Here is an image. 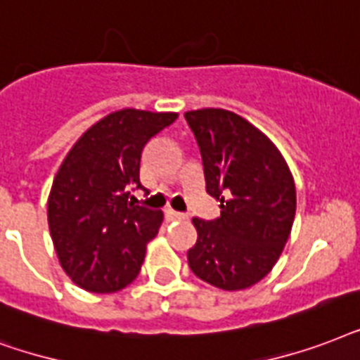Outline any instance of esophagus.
<instances>
[{
  "instance_id": "1",
  "label": "esophagus",
  "mask_w": 360,
  "mask_h": 360,
  "mask_svg": "<svg viewBox=\"0 0 360 360\" xmlns=\"http://www.w3.org/2000/svg\"><path fill=\"white\" fill-rule=\"evenodd\" d=\"M165 216H167V219H169V221H176V219H186V214H182V212L172 210V208H167Z\"/></svg>"
}]
</instances>
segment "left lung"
<instances>
[{
	"label": "left lung",
	"mask_w": 360,
	"mask_h": 360,
	"mask_svg": "<svg viewBox=\"0 0 360 360\" xmlns=\"http://www.w3.org/2000/svg\"><path fill=\"white\" fill-rule=\"evenodd\" d=\"M186 120L200 148L206 193L221 202L219 218H193L189 269L224 291L248 289L272 270L291 235L293 174L274 142L238 114L200 108Z\"/></svg>",
	"instance_id": "left-lung-1"
}]
</instances>
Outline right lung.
Masks as SVG:
<instances>
[{"label": "right lung", "mask_w": 360, "mask_h": 360, "mask_svg": "<svg viewBox=\"0 0 360 360\" xmlns=\"http://www.w3.org/2000/svg\"><path fill=\"white\" fill-rule=\"evenodd\" d=\"M176 112L122 108L94 124L56 172L49 195V227L61 269L90 293H116L141 272L163 212L133 205L142 189L144 146Z\"/></svg>", "instance_id": "right-lung-1"}]
</instances>
